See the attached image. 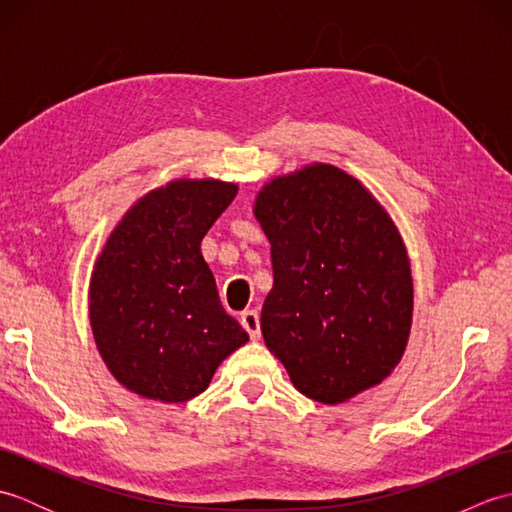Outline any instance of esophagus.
<instances>
[{
    "instance_id": "esophagus-1",
    "label": "esophagus",
    "mask_w": 512,
    "mask_h": 512,
    "mask_svg": "<svg viewBox=\"0 0 512 512\" xmlns=\"http://www.w3.org/2000/svg\"><path fill=\"white\" fill-rule=\"evenodd\" d=\"M239 321H242L244 330L248 332L250 339L257 341L259 339V317H257V312L255 310H244L242 317H239Z\"/></svg>"
}]
</instances>
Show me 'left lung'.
<instances>
[{
	"instance_id": "1",
	"label": "left lung",
	"mask_w": 512,
	"mask_h": 512,
	"mask_svg": "<svg viewBox=\"0 0 512 512\" xmlns=\"http://www.w3.org/2000/svg\"><path fill=\"white\" fill-rule=\"evenodd\" d=\"M270 242L264 343L303 396L341 405L378 387L407 350L413 277L396 222L352 173L310 162L253 200Z\"/></svg>"
}]
</instances>
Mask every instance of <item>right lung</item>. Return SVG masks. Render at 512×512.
I'll return each instance as SVG.
<instances>
[{"instance_id":"right-lung-1","label":"right lung","mask_w":512,"mask_h":512,"mask_svg":"<svg viewBox=\"0 0 512 512\" xmlns=\"http://www.w3.org/2000/svg\"><path fill=\"white\" fill-rule=\"evenodd\" d=\"M237 182L176 178L138 198L94 259L90 328L103 363L140 398L180 405L248 341L222 308L202 237Z\"/></svg>"}]
</instances>
